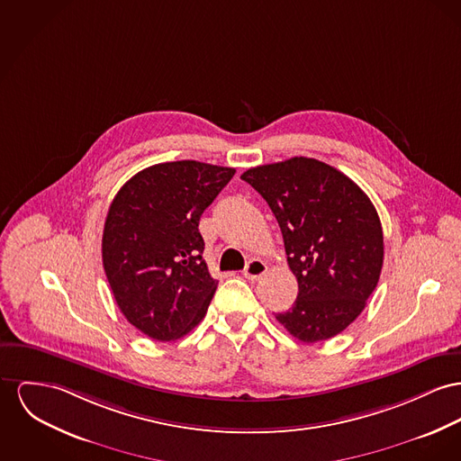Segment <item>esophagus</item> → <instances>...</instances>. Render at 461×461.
Returning <instances> with one entry per match:
<instances>
[{
	"mask_svg": "<svg viewBox=\"0 0 461 461\" xmlns=\"http://www.w3.org/2000/svg\"><path fill=\"white\" fill-rule=\"evenodd\" d=\"M267 273V264L266 262H262V260H258V258H253V260H249L248 264H246L245 267V277L248 279H251V281H257V279H260V277L264 276Z\"/></svg>",
	"mask_w": 461,
	"mask_h": 461,
	"instance_id": "obj_1",
	"label": "esophagus"
}]
</instances>
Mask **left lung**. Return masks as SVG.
Masks as SVG:
<instances>
[{"instance_id":"1","label":"left lung","mask_w":461,"mask_h":461,"mask_svg":"<svg viewBox=\"0 0 461 461\" xmlns=\"http://www.w3.org/2000/svg\"><path fill=\"white\" fill-rule=\"evenodd\" d=\"M241 180L276 216L299 283L294 306L277 321L303 342L338 336L364 311L383 267V227L367 194L307 157L251 167Z\"/></svg>"}]
</instances>
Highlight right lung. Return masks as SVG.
Returning a JSON list of instances; mask_svg holds the SVG:
<instances>
[{
  "mask_svg": "<svg viewBox=\"0 0 461 461\" xmlns=\"http://www.w3.org/2000/svg\"><path fill=\"white\" fill-rule=\"evenodd\" d=\"M234 173L197 160L155 164L112 201L103 267L117 306L145 336L184 338L204 318L218 281L203 258L199 220Z\"/></svg>",
  "mask_w": 461,
  "mask_h": 461,
  "instance_id": "1",
  "label": "right lung"
}]
</instances>
